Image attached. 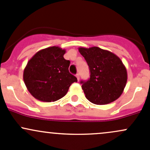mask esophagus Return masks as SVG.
Listing matches in <instances>:
<instances>
[{"instance_id": "esophagus-1", "label": "esophagus", "mask_w": 150, "mask_h": 150, "mask_svg": "<svg viewBox=\"0 0 150 150\" xmlns=\"http://www.w3.org/2000/svg\"><path fill=\"white\" fill-rule=\"evenodd\" d=\"M76 78H77V79H78V80H80V75L78 73L76 74Z\"/></svg>"}]
</instances>
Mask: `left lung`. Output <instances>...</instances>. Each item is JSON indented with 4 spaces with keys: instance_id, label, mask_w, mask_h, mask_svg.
<instances>
[{
    "instance_id": "8db88e82",
    "label": "left lung",
    "mask_w": 150,
    "mask_h": 150,
    "mask_svg": "<svg viewBox=\"0 0 150 150\" xmlns=\"http://www.w3.org/2000/svg\"><path fill=\"white\" fill-rule=\"evenodd\" d=\"M89 66L90 78L81 80L86 98L96 105H105L120 97L127 81V72L120 58L98 47H79Z\"/></svg>"
}]
</instances>
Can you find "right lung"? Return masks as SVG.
<instances>
[{"mask_svg":"<svg viewBox=\"0 0 150 150\" xmlns=\"http://www.w3.org/2000/svg\"><path fill=\"white\" fill-rule=\"evenodd\" d=\"M65 50L50 47L37 52L23 70V81L36 99L54 102L66 95L76 77L69 72L70 62L64 58Z\"/></svg>","mask_w":150,"mask_h":150,"instance_id":"obj_1","label":"right lung"}]
</instances>
